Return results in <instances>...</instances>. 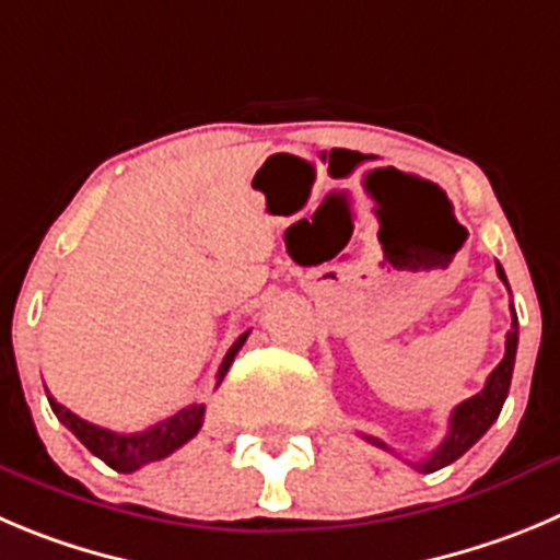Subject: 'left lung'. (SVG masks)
Returning <instances> with one entry per match:
<instances>
[{
	"mask_svg": "<svg viewBox=\"0 0 560 560\" xmlns=\"http://www.w3.org/2000/svg\"><path fill=\"white\" fill-rule=\"evenodd\" d=\"M498 276L503 279V284L509 287V279H505V273L500 265H498ZM516 342H520V320H516V312H514V306H511V331L505 334L503 362H500L498 368L489 373L486 386L478 392V395H472V398H467L464 404H458L456 409H453L451 428H447L445 442H442V445H439L436 451L425 458V462H409L411 467L420 469V472H436V469L447 467V464H453L456 458H462L464 453H467L469 447H472L475 442H478V439L483 436L489 428H492V422L500 417V409H503L505 398H509L511 375H514ZM364 439H368V442H373V445L384 447V451H392V447H386L381 439H375V436H364Z\"/></svg>",
	"mask_w": 560,
	"mask_h": 560,
	"instance_id": "8db88e82",
	"label": "left lung"
}]
</instances>
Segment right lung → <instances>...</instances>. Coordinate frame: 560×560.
Listing matches in <instances>:
<instances>
[{"mask_svg":"<svg viewBox=\"0 0 560 560\" xmlns=\"http://www.w3.org/2000/svg\"><path fill=\"white\" fill-rule=\"evenodd\" d=\"M245 339H248V331L240 334V337L234 339L232 348H229L226 357H223L221 370H218V384H221L223 375L229 373V368H232L234 357L240 353ZM49 406L57 415V420H60L68 431L74 433V436L80 439L82 445H85L93 456H98L107 467L118 469V472H135V469H140L143 464L160 462V458L171 456V453L179 451L182 445H187V442L201 431V422H203V404H192L187 406V409L176 411V415L168 417V420H162L156 422V425L145 428V431L115 433L109 431V428H98L93 425V422L77 417L74 411H68L66 406L57 404L51 395H49Z\"/></svg>","mask_w":560,"mask_h":560,"instance_id":"obj_1","label":"right lung"}]
</instances>
